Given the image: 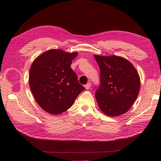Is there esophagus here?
Wrapping results in <instances>:
<instances>
[{
  "label": "esophagus",
  "instance_id": "esophagus-1",
  "mask_svg": "<svg viewBox=\"0 0 161 161\" xmlns=\"http://www.w3.org/2000/svg\"><path fill=\"white\" fill-rule=\"evenodd\" d=\"M91 83L90 82H89L87 84L85 85V87L86 89H89L91 87Z\"/></svg>",
  "mask_w": 161,
  "mask_h": 161
}]
</instances>
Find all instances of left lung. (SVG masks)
<instances>
[{"label": "left lung", "mask_w": 161, "mask_h": 161, "mask_svg": "<svg viewBox=\"0 0 161 161\" xmlns=\"http://www.w3.org/2000/svg\"><path fill=\"white\" fill-rule=\"evenodd\" d=\"M100 69V83L95 96L100 110L116 116L127 112L140 89L138 72L127 59L116 55H94Z\"/></svg>", "instance_id": "8db88e82"}]
</instances>
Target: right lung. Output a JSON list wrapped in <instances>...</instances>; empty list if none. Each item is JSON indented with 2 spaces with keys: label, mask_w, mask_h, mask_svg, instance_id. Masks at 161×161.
<instances>
[{
  "label": "right lung",
  "mask_w": 161,
  "mask_h": 161,
  "mask_svg": "<svg viewBox=\"0 0 161 161\" xmlns=\"http://www.w3.org/2000/svg\"><path fill=\"white\" fill-rule=\"evenodd\" d=\"M77 53L51 49L34 61L29 84L36 102L43 110L59 114L69 109L85 87L70 68Z\"/></svg>",
  "instance_id": "add662e5"
}]
</instances>
